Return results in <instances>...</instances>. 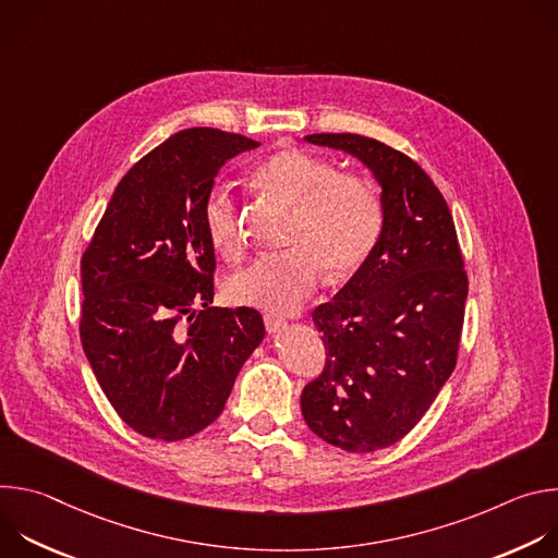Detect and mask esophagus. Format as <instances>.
I'll list each match as a JSON object with an SVG mask.
<instances>
[{
	"instance_id": "obj_1",
	"label": "esophagus",
	"mask_w": 558,
	"mask_h": 558,
	"mask_svg": "<svg viewBox=\"0 0 558 558\" xmlns=\"http://www.w3.org/2000/svg\"><path fill=\"white\" fill-rule=\"evenodd\" d=\"M265 327H267L269 333H278L280 329L287 327V323L282 320V317H278V315H274V313H267V315H265Z\"/></svg>"
}]
</instances>
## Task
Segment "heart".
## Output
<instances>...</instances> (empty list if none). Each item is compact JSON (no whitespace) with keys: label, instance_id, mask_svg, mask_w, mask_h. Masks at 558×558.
Wrapping results in <instances>:
<instances>
[{"label":"heart","instance_id":"b5f03b06","mask_svg":"<svg viewBox=\"0 0 558 558\" xmlns=\"http://www.w3.org/2000/svg\"><path fill=\"white\" fill-rule=\"evenodd\" d=\"M256 181L291 207L289 252L235 271L225 287L233 304L291 313L313 293L320 271L329 280H344L371 258L384 229V203L368 179L338 172L329 158L289 147L256 168ZM203 225L220 256L241 254V209L225 187L207 196Z\"/></svg>","mask_w":558,"mask_h":558}]
</instances>
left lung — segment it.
<instances>
[{
    "mask_svg": "<svg viewBox=\"0 0 558 558\" xmlns=\"http://www.w3.org/2000/svg\"><path fill=\"white\" fill-rule=\"evenodd\" d=\"M304 138L357 156L381 185L377 247L311 313L327 362L300 397L317 437L373 452L409 435L454 371L468 274L452 214L411 156L349 132Z\"/></svg>",
    "mask_w": 558,
    "mask_h": 558,
    "instance_id": "left-lung-1",
    "label": "left lung"
}]
</instances>
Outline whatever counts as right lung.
<instances>
[{"instance_id":"right-lung-1","label":"right lung","mask_w":558,"mask_h":558,"mask_svg":"<svg viewBox=\"0 0 558 558\" xmlns=\"http://www.w3.org/2000/svg\"><path fill=\"white\" fill-rule=\"evenodd\" d=\"M252 147L214 128L177 132L119 181L82 256L78 336L108 402L143 437L207 428L265 338L256 308L211 306L203 225L218 170Z\"/></svg>"}]
</instances>
